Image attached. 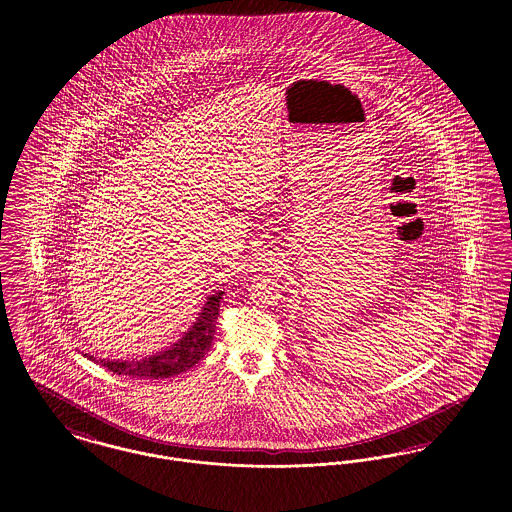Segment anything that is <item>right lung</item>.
Listing matches in <instances>:
<instances>
[{
	"label": "right lung",
	"mask_w": 512,
	"mask_h": 512,
	"mask_svg": "<svg viewBox=\"0 0 512 512\" xmlns=\"http://www.w3.org/2000/svg\"><path fill=\"white\" fill-rule=\"evenodd\" d=\"M222 290L207 297L205 305L201 307V313L195 317V322L184 332V336L171 347L147 355L144 359H132V361H109L98 359L94 355L86 357L98 365L105 366L107 370L119 374V376H132V378H171L186 372L188 368L197 365L205 353L209 351L213 338H215V324L219 317L220 299Z\"/></svg>",
	"instance_id": "right-lung-1"
}]
</instances>
